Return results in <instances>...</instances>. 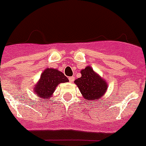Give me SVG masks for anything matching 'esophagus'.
Returning <instances> with one entry per match:
<instances>
[{"label":"esophagus","mask_w":146,"mask_h":146,"mask_svg":"<svg viewBox=\"0 0 146 146\" xmlns=\"http://www.w3.org/2000/svg\"><path fill=\"white\" fill-rule=\"evenodd\" d=\"M74 80H75V77H74V76H71V77H69V81L71 82H74Z\"/></svg>","instance_id":"esophagus-1"}]
</instances>
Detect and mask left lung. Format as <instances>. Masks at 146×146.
Masks as SVG:
<instances>
[{"instance_id": "8db88e82", "label": "left lung", "mask_w": 146, "mask_h": 146, "mask_svg": "<svg viewBox=\"0 0 146 146\" xmlns=\"http://www.w3.org/2000/svg\"><path fill=\"white\" fill-rule=\"evenodd\" d=\"M82 76L75 81L82 96L87 101H94L100 100L108 89L105 80L95 72L91 67L81 71Z\"/></svg>"}]
</instances>
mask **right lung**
<instances>
[{"label":"right lung","mask_w":146,"mask_h":146,"mask_svg":"<svg viewBox=\"0 0 146 146\" xmlns=\"http://www.w3.org/2000/svg\"><path fill=\"white\" fill-rule=\"evenodd\" d=\"M68 82V78L61 71L57 69L46 68L42 72L38 83L35 86L34 91L35 94L40 98H49L53 94L58 84Z\"/></svg>","instance_id":"add662e5"}]
</instances>
